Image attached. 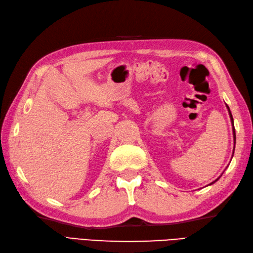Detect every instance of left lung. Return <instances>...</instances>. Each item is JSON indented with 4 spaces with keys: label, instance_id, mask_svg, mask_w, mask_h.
<instances>
[{
    "label": "left lung",
    "instance_id": "8db88e82",
    "mask_svg": "<svg viewBox=\"0 0 253 253\" xmlns=\"http://www.w3.org/2000/svg\"><path fill=\"white\" fill-rule=\"evenodd\" d=\"M227 108H228V111H229V115H230V119H231V123H233V126H234V119H233V116H231V112H230V110H229V107L227 106ZM233 131H234V141L236 142V133H235V126H233ZM217 180L218 179H216L215 180V181H217ZM214 181V182H215ZM214 182H212V183H211V184H213Z\"/></svg>",
    "mask_w": 253,
    "mask_h": 253
}]
</instances>
